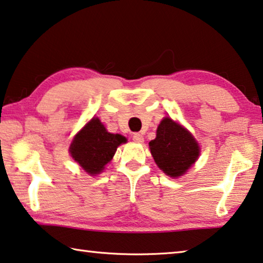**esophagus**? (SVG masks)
Here are the masks:
<instances>
[{"mask_svg":"<svg viewBox=\"0 0 263 263\" xmlns=\"http://www.w3.org/2000/svg\"><path fill=\"white\" fill-rule=\"evenodd\" d=\"M132 139L135 140L136 143H143V141H144L143 136H141L140 133H133V136H132Z\"/></svg>","mask_w":263,"mask_h":263,"instance_id":"obj_1","label":"esophagus"}]
</instances>
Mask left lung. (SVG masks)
<instances>
[{
  "label": "left lung",
  "mask_w": 263,
  "mask_h": 263,
  "mask_svg": "<svg viewBox=\"0 0 263 263\" xmlns=\"http://www.w3.org/2000/svg\"><path fill=\"white\" fill-rule=\"evenodd\" d=\"M148 146L156 164L172 178L185 174L200 153L193 136L171 118L161 120L156 139L149 141Z\"/></svg>",
  "instance_id": "8db88e82"
}]
</instances>
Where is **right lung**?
Instances as JSON below:
<instances>
[{
  "label": "right lung",
  "instance_id": "obj_1",
  "mask_svg": "<svg viewBox=\"0 0 263 263\" xmlns=\"http://www.w3.org/2000/svg\"><path fill=\"white\" fill-rule=\"evenodd\" d=\"M126 138L109 133L98 118H92L74 137L70 145V153L83 170L90 174L101 173L107 162Z\"/></svg>",
  "mask_w": 263,
  "mask_h": 263
}]
</instances>
